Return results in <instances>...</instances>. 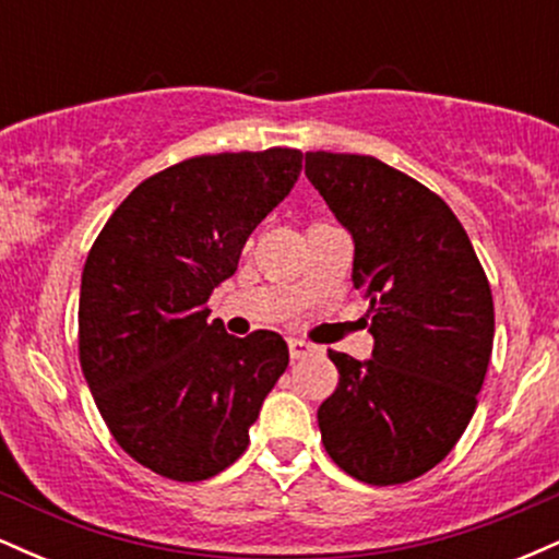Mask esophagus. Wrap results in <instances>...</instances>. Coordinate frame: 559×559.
I'll list each match as a JSON object with an SVG mask.
<instances>
[{"label": "esophagus", "instance_id": "esophagus-1", "mask_svg": "<svg viewBox=\"0 0 559 559\" xmlns=\"http://www.w3.org/2000/svg\"><path fill=\"white\" fill-rule=\"evenodd\" d=\"M312 352V344L301 342V338H288V355H292V360H301V357H307Z\"/></svg>", "mask_w": 559, "mask_h": 559}]
</instances>
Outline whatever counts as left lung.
<instances>
[{
    "instance_id": "left-lung-1",
    "label": "left lung",
    "mask_w": 559,
    "mask_h": 559,
    "mask_svg": "<svg viewBox=\"0 0 559 559\" xmlns=\"http://www.w3.org/2000/svg\"><path fill=\"white\" fill-rule=\"evenodd\" d=\"M305 173L355 241L373 357L329 349L338 386L320 404L329 457L394 486L452 452L471 423L493 344V299L463 223L431 189L368 155L307 152Z\"/></svg>"
}]
</instances>
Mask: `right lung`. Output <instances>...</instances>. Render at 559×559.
<instances>
[{"mask_svg": "<svg viewBox=\"0 0 559 559\" xmlns=\"http://www.w3.org/2000/svg\"><path fill=\"white\" fill-rule=\"evenodd\" d=\"M299 170L286 146L183 159L141 181L88 252L81 370L115 441L157 476L189 484L234 465L284 376V338L230 336L207 299Z\"/></svg>", "mask_w": 559, "mask_h": 559, "instance_id": "right-lung-1", "label": "right lung"}]
</instances>
